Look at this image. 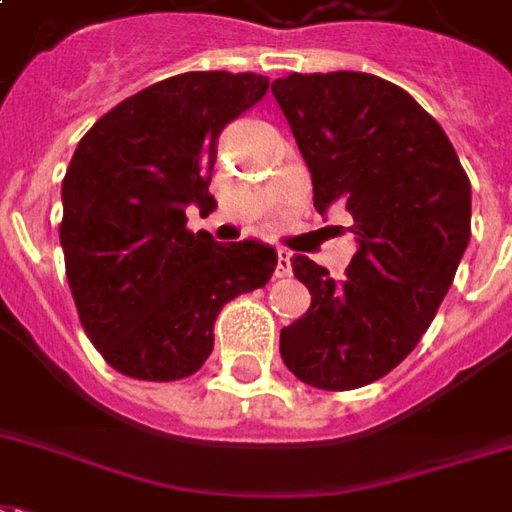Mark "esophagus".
<instances>
[{"instance_id":"34e87169","label":"esophagus","mask_w":512,"mask_h":512,"mask_svg":"<svg viewBox=\"0 0 512 512\" xmlns=\"http://www.w3.org/2000/svg\"><path fill=\"white\" fill-rule=\"evenodd\" d=\"M275 275H278V278H288V275H291V253L283 251V248L278 251V267H275Z\"/></svg>"}]
</instances>
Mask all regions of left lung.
I'll use <instances>...</instances> for the list:
<instances>
[{"mask_svg": "<svg viewBox=\"0 0 512 512\" xmlns=\"http://www.w3.org/2000/svg\"><path fill=\"white\" fill-rule=\"evenodd\" d=\"M272 96L310 169L315 210L345 207L356 237L340 283L291 259L310 307L280 329V356L307 386H367L416 348L451 288L470 245V178L443 126L378 75L294 72Z\"/></svg>", "mask_w": 512, "mask_h": 512, "instance_id": "obj_1", "label": "left lung"}]
</instances>
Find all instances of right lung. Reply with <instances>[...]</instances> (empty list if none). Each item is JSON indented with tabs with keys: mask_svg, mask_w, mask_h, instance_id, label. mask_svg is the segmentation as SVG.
Masks as SVG:
<instances>
[{
	"mask_svg": "<svg viewBox=\"0 0 512 512\" xmlns=\"http://www.w3.org/2000/svg\"><path fill=\"white\" fill-rule=\"evenodd\" d=\"M267 88L253 72H183L115 105L78 142L59 237L80 324L113 370L194 375L221 307L272 278L278 251L267 242L224 245L186 229V207H215L218 137Z\"/></svg>",
	"mask_w": 512,
	"mask_h": 512,
	"instance_id": "right-lung-1",
	"label": "right lung"
}]
</instances>
